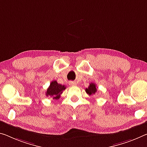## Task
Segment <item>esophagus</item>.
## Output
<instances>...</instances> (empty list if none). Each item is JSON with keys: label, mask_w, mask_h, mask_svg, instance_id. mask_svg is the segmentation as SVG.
<instances>
[{"label": "esophagus", "mask_w": 147, "mask_h": 147, "mask_svg": "<svg viewBox=\"0 0 147 147\" xmlns=\"http://www.w3.org/2000/svg\"><path fill=\"white\" fill-rule=\"evenodd\" d=\"M69 84L73 86V85H76V82H74V81H71V82H69Z\"/></svg>", "instance_id": "esophagus-1"}]
</instances>
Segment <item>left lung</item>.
<instances>
[{
	"mask_svg": "<svg viewBox=\"0 0 147 147\" xmlns=\"http://www.w3.org/2000/svg\"><path fill=\"white\" fill-rule=\"evenodd\" d=\"M86 90V92L87 93L88 95H93V94H95V93L97 92V88H96V84L94 83H90V86L88 88H86L85 89Z\"/></svg>",
	"mask_w": 147,
	"mask_h": 147,
	"instance_id": "1",
	"label": "left lung"
}]
</instances>
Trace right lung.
<instances>
[{
  "instance_id": "obj_1",
  "label": "right lung",
  "mask_w": 147,
  "mask_h": 147,
  "mask_svg": "<svg viewBox=\"0 0 147 147\" xmlns=\"http://www.w3.org/2000/svg\"><path fill=\"white\" fill-rule=\"evenodd\" d=\"M65 86L61 85L58 84L56 80H53L50 83L47 91H46V96L52 97L53 99H59L60 95L65 90Z\"/></svg>"
}]
</instances>
